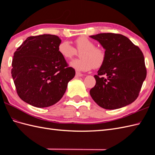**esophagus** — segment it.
<instances>
[{
    "instance_id": "esophagus-1",
    "label": "esophagus",
    "mask_w": 155,
    "mask_h": 155,
    "mask_svg": "<svg viewBox=\"0 0 155 155\" xmlns=\"http://www.w3.org/2000/svg\"><path fill=\"white\" fill-rule=\"evenodd\" d=\"M83 74H81V73H80V72H76V77H82V76H83Z\"/></svg>"
}]
</instances>
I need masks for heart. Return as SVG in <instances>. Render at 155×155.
Listing matches in <instances>:
<instances>
[{"instance_id": "1", "label": "heart", "mask_w": 155, "mask_h": 155, "mask_svg": "<svg viewBox=\"0 0 155 155\" xmlns=\"http://www.w3.org/2000/svg\"><path fill=\"white\" fill-rule=\"evenodd\" d=\"M74 48L67 41H62L58 46V52L64 59H70L80 53V59H74L70 62V66L77 71L86 72L93 67L99 68L104 64L106 59V52L103 48L96 47V45L86 37H81L74 41Z\"/></svg>"}]
</instances>
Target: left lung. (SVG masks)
<instances>
[{
	"mask_svg": "<svg viewBox=\"0 0 155 155\" xmlns=\"http://www.w3.org/2000/svg\"><path fill=\"white\" fill-rule=\"evenodd\" d=\"M99 42L106 52L104 64L94 77L96 84L90 94L98 106L117 109L131 104L139 96L147 76L140 49L120 34L90 36Z\"/></svg>",
	"mask_w": 155,
	"mask_h": 155,
	"instance_id": "left-lung-1",
	"label": "left lung"
}]
</instances>
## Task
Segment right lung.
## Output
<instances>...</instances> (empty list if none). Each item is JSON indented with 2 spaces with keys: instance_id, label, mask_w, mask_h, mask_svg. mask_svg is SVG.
Returning <instances> with one entry per match:
<instances>
[{
  "instance_id": "right-lung-1",
  "label": "right lung",
  "mask_w": 155,
  "mask_h": 155,
  "mask_svg": "<svg viewBox=\"0 0 155 155\" xmlns=\"http://www.w3.org/2000/svg\"><path fill=\"white\" fill-rule=\"evenodd\" d=\"M61 42L56 35L29 37L15 52L11 74L18 97L25 103L45 108L63 97L75 71L58 53Z\"/></svg>"
}]
</instances>
